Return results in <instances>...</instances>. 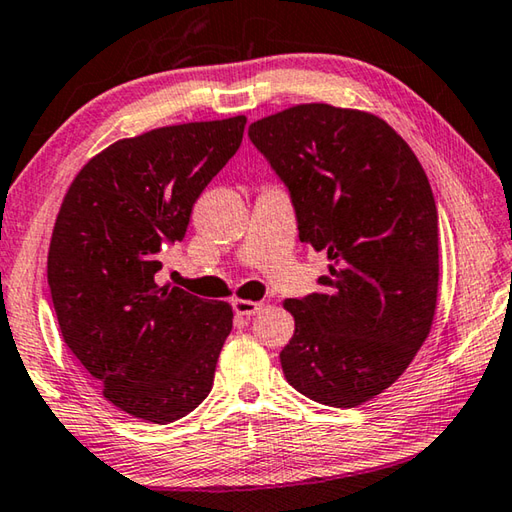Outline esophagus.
<instances>
[{
	"label": "esophagus",
	"instance_id": "1",
	"mask_svg": "<svg viewBox=\"0 0 512 512\" xmlns=\"http://www.w3.org/2000/svg\"><path fill=\"white\" fill-rule=\"evenodd\" d=\"M231 306H233V310H236V315L251 317L263 308V303H256V301H249V299H233Z\"/></svg>",
	"mask_w": 512,
	"mask_h": 512
}]
</instances>
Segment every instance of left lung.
<instances>
[{"label":"left lung","mask_w":512,"mask_h":512,"mask_svg":"<svg viewBox=\"0 0 512 512\" xmlns=\"http://www.w3.org/2000/svg\"><path fill=\"white\" fill-rule=\"evenodd\" d=\"M297 211L299 238L326 251L324 292L285 299L288 382L357 407L389 389L429 335L438 297V213L407 141L380 116L303 103L249 125Z\"/></svg>","instance_id":"1"}]
</instances>
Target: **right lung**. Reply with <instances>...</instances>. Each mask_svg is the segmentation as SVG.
Here are the masks:
<instances>
[{
    "instance_id": "right-lung-1",
    "label": "right lung",
    "mask_w": 512,
    "mask_h": 512,
    "mask_svg": "<svg viewBox=\"0 0 512 512\" xmlns=\"http://www.w3.org/2000/svg\"><path fill=\"white\" fill-rule=\"evenodd\" d=\"M245 123L166 125L116 141L80 168L60 204L47 279L62 339L105 400L139 420L173 423L213 387L231 306L159 288L155 274Z\"/></svg>"
}]
</instances>
